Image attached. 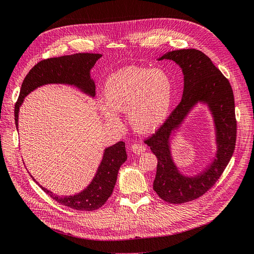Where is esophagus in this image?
<instances>
[{"label": "esophagus", "mask_w": 254, "mask_h": 254, "mask_svg": "<svg viewBox=\"0 0 254 254\" xmlns=\"http://www.w3.org/2000/svg\"><path fill=\"white\" fill-rule=\"evenodd\" d=\"M131 150L136 153V155H140V153H143L146 150V147L143 144L140 143H134L131 145Z\"/></svg>", "instance_id": "1"}]
</instances>
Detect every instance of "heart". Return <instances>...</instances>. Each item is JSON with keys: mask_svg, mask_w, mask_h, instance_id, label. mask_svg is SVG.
<instances>
[{"mask_svg": "<svg viewBox=\"0 0 254 254\" xmlns=\"http://www.w3.org/2000/svg\"><path fill=\"white\" fill-rule=\"evenodd\" d=\"M101 110L112 125L120 123L115 111L128 113L136 132L155 131L170 117L174 98L172 78L163 70L127 66L112 74L105 84Z\"/></svg>", "mask_w": 254, "mask_h": 254, "instance_id": "1", "label": "heart"}]
</instances>
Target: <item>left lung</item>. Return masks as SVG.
<instances>
[{
  "label": "left lung",
  "mask_w": 254,
  "mask_h": 254,
  "mask_svg": "<svg viewBox=\"0 0 254 254\" xmlns=\"http://www.w3.org/2000/svg\"><path fill=\"white\" fill-rule=\"evenodd\" d=\"M163 59L174 60L181 66L184 75L183 95L167 120L144 142L158 159L153 190L168 203H184L211 190L232 158L237 128L234 95L229 80L201 51H172L160 58ZM199 100L207 102L214 115L219 150L217 159L205 172L195 179H188L180 175L172 163L168 139Z\"/></svg>",
  "instance_id": "1"
}]
</instances>
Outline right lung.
Masks as SVG:
<instances>
[{"label":"right lung","instance_id":"add662e5","mask_svg":"<svg viewBox=\"0 0 254 254\" xmlns=\"http://www.w3.org/2000/svg\"><path fill=\"white\" fill-rule=\"evenodd\" d=\"M102 54L78 53L74 55L48 58L38 63L22 82L19 98L14 105V122L18 128L19 107L24 97L36 88L47 83H68L82 89L91 96L95 95V84L90 78V70ZM127 159L125 143L118 142L105 150L97 174L90 186L75 196L60 197L40 187L58 203L78 211H94L103 206L111 196L121 165ZM35 180V179H34ZM38 183L37 181H35Z\"/></svg>","mask_w":254,"mask_h":254}]
</instances>
